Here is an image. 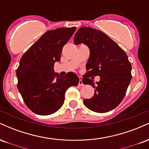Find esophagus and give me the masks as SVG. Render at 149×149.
Listing matches in <instances>:
<instances>
[{
	"label": "esophagus",
	"mask_w": 149,
	"mask_h": 149,
	"mask_svg": "<svg viewBox=\"0 0 149 149\" xmlns=\"http://www.w3.org/2000/svg\"><path fill=\"white\" fill-rule=\"evenodd\" d=\"M78 85H79V86H83V81H82V77H80V80L79 83H78Z\"/></svg>",
	"instance_id": "obj_1"
}]
</instances>
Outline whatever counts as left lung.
<instances>
[{"label":"left lung","instance_id":"left-lung-1","mask_svg":"<svg viewBox=\"0 0 149 149\" xmlns=\"http://www.w3.org/2000/svg\"><path fill=\"white\" fill-rule=\"evenodd\" d=\"M75 45L83 43L90 49L86 64L88 72L83 78V84L95 89L91 99L83 104L92 111L106 113L113 110L123 100L132 79V65L123 49L101 31L81 27L74 36ZM99 75L95 84L90 76Z\"/></svg>","mask_w":149,"mask_h":149}]
</instances>
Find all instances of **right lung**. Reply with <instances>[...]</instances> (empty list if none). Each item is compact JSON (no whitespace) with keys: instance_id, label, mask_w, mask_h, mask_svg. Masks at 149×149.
Instances as JSON below:
<instances>
[{"instance_id":"obj_1","label":"right lung","mask_w":149,"mask_h":149,"mask_svg":"<svg viewBox=\"0 0 149 149\" xmlns=\"http://www.w3.org/2000/svg\"><path fill=\"white\" fill-rule=\"evenodd\" d=\"M76 29L71 27L47 31L20 59L16 72L17 88L25 104L36 114L46 116L57 111L64 104L67 89L78 85L76 73L60 76L53 69Z\"/></svg>"}]
</instances>
